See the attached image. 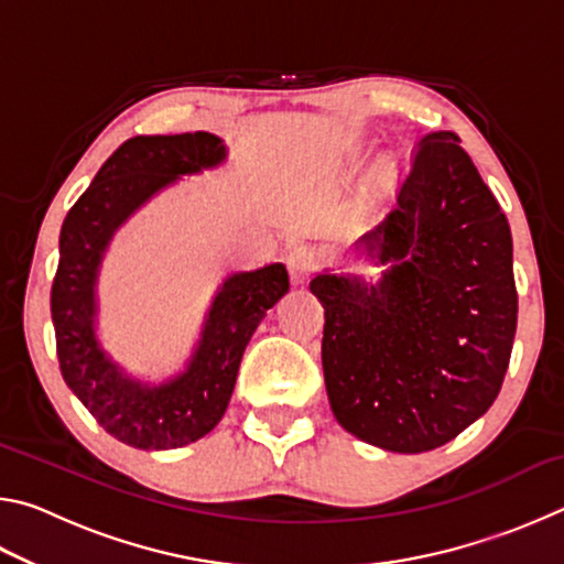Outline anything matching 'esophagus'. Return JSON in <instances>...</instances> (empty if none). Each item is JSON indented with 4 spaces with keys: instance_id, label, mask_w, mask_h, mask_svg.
<instances>
[{
    "instance_id": "obj_1",
    "label": "esophagus",
    "mask_w": 564,
    "mask_h": 564,
    "mask_svg": "<svg viewBox=\"0 0 564 564\" xmlns=\"http://www.w3.org/2000/svg\"><path fill=\"white\" fill-rule=\"evenodd\" d=\"M285 265H289L293 283H305L308 281V275L316 271V265H318L316 251H313L311 246H293L289 256H285Z\"/></svg>"
}]
</instances>
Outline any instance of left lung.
<instances>
[{
	"instance_id": "1",
	"label": "left lung",
	"mask_w": 564,
	"mask_h": 564,
	"mask_svg": "<svg viewBox=\"0 0 564 564\" xmlns=\"http://www.w3.org/2000/svg\"><path fill=\"white\" fill-rule=\"evenodd\" d=\"M356 248L383 273L328 269L311 281L326 308L330 410L390 453L451 443L488 413L518 328L512 236L453 131L427 133L393 212Z\"/></svg>"
}]
</instances>
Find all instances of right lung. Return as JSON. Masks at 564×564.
Returning a JSON list of instances; mask_svg holds the SVG:
<instances>
[{"label": "right lung", "instance_id": "obj_1", "mask_svg": "<svg viewBox=\"0 0 564 564\" xmlns=\"http://www.w3.org/2000/svg\"><path fill=\"white\" fill-rule=\"evenodd\" d=\"M226 159L224 139L208 131L133 137L107 159L62 224L52 285L62 376L104 431L139 451H174L214 431L248 340L265 311L289 293L283 263L228 273L184 368L159 383L131 376L99 340L97 283L113 236L161 191Z\"/></svg>", "mask_w": 564, "mask_h": 564}]
</instances>
